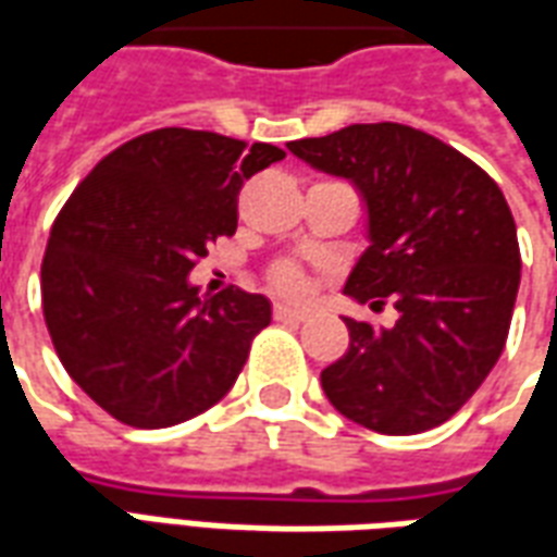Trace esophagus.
Listing matches in <instances>:
<instances>
[{
    "label": "esophagus",
    "instance_id": "obj_1",
    "mask_svg": "<svg viewBox=\"0 0 557 557\" xmlns=\"http://www.w3.org/2000/svg\"><path fill=\"white\" fill-rule=\"evenodd\" d=\"M274 319L277 322H305V319H310V310H305V307L277 305L274 307Z\"/></svg>",
    "mask_w": 557,
    "mask_h": 557
}]
</instances>
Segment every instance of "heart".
<instances>
[{
    "mask_svg": "<svg viewBox=\"0 0 557 557\" xmlns=\"http://www.w3.org/2000/svg\"><path fill=\"white\" fill-rule=\"evenodd\" d=\"M271 283H274L280 292H286V295H301L307 286L305 271L295 265V262H280V265L271 271Z\"/></svg>",
    "mask_w": 557,
    "mask_h": 557,
    "instance_id": "obj_1",
    "label": "heart"
}]
</instances>
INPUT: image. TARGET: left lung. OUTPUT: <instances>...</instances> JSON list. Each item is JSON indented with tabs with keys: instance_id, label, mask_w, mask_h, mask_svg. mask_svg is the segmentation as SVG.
Returning <instances> with one entry per match:
<instances>
[{
	"instance_id": "obj_1",
	"label": "left lung",
	"mask_w": 557,
	"mask_h": 557,
	"mask_svg": "<svg viewBox=\"0 0 557 557\" xmlns=\"http://www.w3.org/2000/svg\"><path fill=\"white\" fill-rule=\"evenodd\" d=\"M289 150L356 184L371 247L344 292L398 310L392 329L344 319L349 346L322 371L325 395L380 434L443 425L507 344L522 256L500 186L455 147L400 123H356Z\"/></svg>"
}]
</instances>
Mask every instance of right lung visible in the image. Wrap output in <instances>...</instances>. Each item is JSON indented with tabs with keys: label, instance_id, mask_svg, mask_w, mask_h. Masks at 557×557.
Returning <instances> with one entry per match:
<instances>
[{
	"label": "right lung",
	"instance_id": "right-lung-1",
	"mask_svg": "<svg viewBox=\"0 0 557 557\" xmlns=\"http://www.w3.org/2000/svg\"><path fill=\"white\" fill-rule=\"evenodd\" d=\"M286 157L274 144L157 129L89 171L62 205L41 262V307L62 368L132 428L205 413L235 386L265 295L201 298L189 271L238 228L244 181Z\"/></svg>",
	"mask_w": 557,
	"mask_h": 557
}]
</instances>
